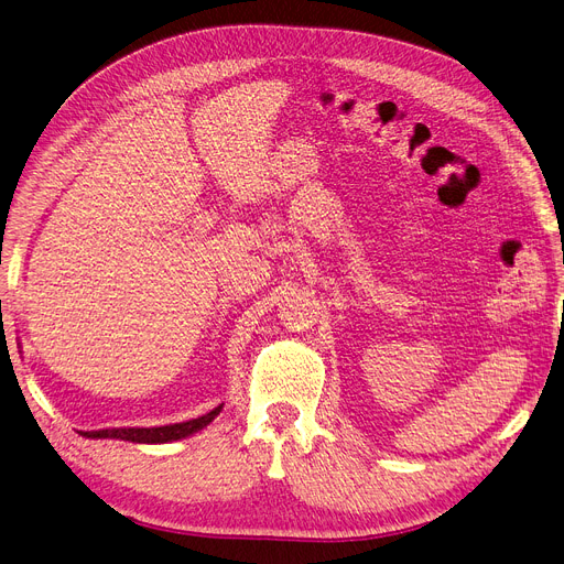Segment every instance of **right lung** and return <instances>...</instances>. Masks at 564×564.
Masks as SVG:
<instances>
[{"label":"right lung","mask_w":564,"mask_h":564,"mask_svg":"<svg viewBox=\"0 0 564 564\" xmlns=\"http://www.w3.org/2000/svg\"><path fill=\"white\" fill-rule=\"evenodd\" d=\"M220 411H223V404L202 417L178 422V424L149 426V429H140V426L100 429V432H85V436L87 438H119V441H130V443H170V441H178V438H185V436L199 432V429H204L208 422L216 420L220 415Z\"/></svg>","instance_id":"right-lung-1"}]
</instances>
